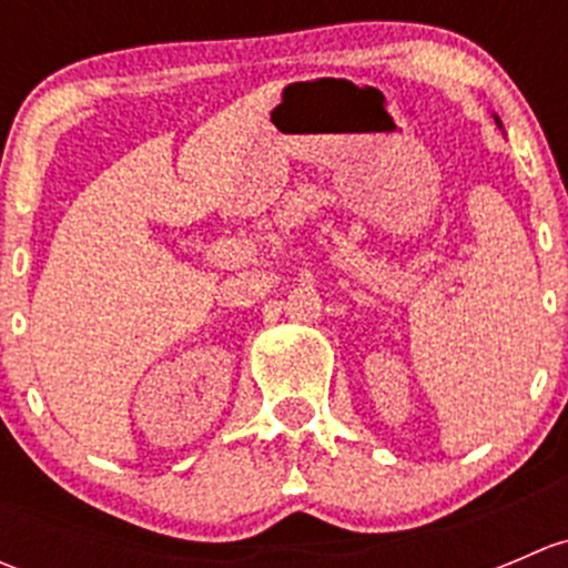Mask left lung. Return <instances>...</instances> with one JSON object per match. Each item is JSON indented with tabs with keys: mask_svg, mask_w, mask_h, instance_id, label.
Instances as JSON below:
<instances>
[{
	"mask_svg": "<svg viewBox=\"0 0 568 568\" xmlns=\"http://www.w3.org/2000/svg\"><path fill=\"white\" fill-rule=\"evenodd\" d=\"M495 120H497V114H495ZM497 125H500V129H503V123H500V120H497Z\"/></svg>",
	"mask_w": 568,
	"mask_h": 568,
	"instance_id": "1",
	"label": "left lung"
}]
</instances>
